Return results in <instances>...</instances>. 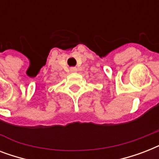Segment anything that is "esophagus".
<instances>
[{"instance_id": "esophagus-1", "label": "esophagus", "mask_w": 159, "mask_h": 159, "mask_svg": "<svg viewBox=\"0 0 159 159\" xmlns=\"http://www.w3.org/2000/svg\"><path fill=\"white\" fill-rule=\"evenodd\" d=\"M70 71H71L72 72H76L77 70L76 67H71V68H70Z\"/></svg>"}]
</instances>
